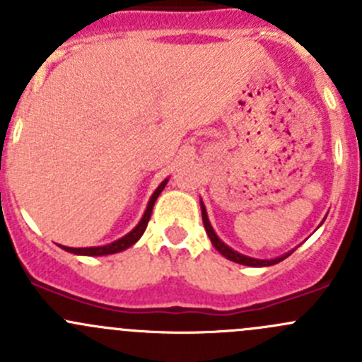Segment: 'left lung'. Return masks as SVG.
Instances as JSON below:
<instances>
[{
    "mask_svg": "<svg viewBox=\"0 0 362 362\" xmlns=\"http://www.w3.org/2000/svg\"><path fill=\"white\" fill-rule=\"evenodd\" d=\"M202 203V217H203V226H204V231H206L208 238H210L211 245L215 247L218 252H221L222 255H224L226 259H229V261L233 262H238V264H245V266H255V268H261V266H272V264H276V262H280L282 259H286L287 255L291 254H284L280 255V257H275V259H255V257H249V255H243L240 254V252L233 250L231 247L226 245L224 242H222L221 238H218L217 235H215V231L211 229V224L210 221H208V215H206V208H204V203Z\"/></svg>",
    "mask_w": 362,
    "mask_h": 362,
    "instance_id": "8db88e82",
    "label": "left lung"
}]
</instances>
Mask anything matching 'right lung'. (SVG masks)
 I'll list each match as a JSON object with an SVG mask.
<instances>
[{"mask_svg":"<svg viewBox=\"0 0 362 362\" xmlns=\"http://www.w3.org/2000/svg\"><path fill=\"white\" fill-rule=\"evenodd\" d=\"M166 182H168V178L166 180L160 182V185L156 189L154 194H152V198H151V202H148V204H147V210H145L141 221L138 222L136 228H134L131 233H127L124 238L117 240V242H113V243H110V245H105V247H89V249H71V247H63V249L68 252H73V254H76V255H108V254H115V252H120V250H126L127 247H131L133 243H136L138 240H140V236L144 235L145 228H147L148 218H151V215H152V208H154L156 199H158V196L164 189Z\"/></svg>","mask_w":362,"mask_h":362,"instance_id":"obj_1","label":"right lung"}]
</instances>
